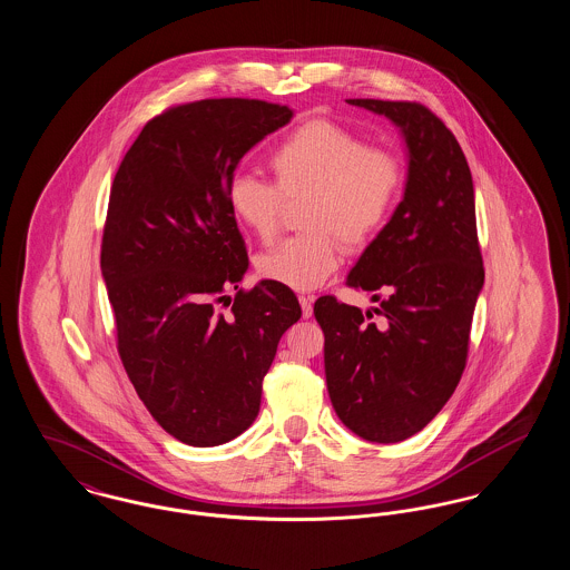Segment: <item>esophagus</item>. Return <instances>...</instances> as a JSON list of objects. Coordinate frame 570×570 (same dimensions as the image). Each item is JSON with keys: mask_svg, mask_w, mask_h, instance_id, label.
<instances>
[{"mask_svg": "<svg viewBox=\"0 0 570 570\" xmlns=\"http://www.w3.org/2000/svg\"><path fill=\"white\" fill-rule=\"evenodd\" d=\"M303 318H309L314 314V295H298Z\"/></svg>", "mask_w": 570, "mask_h": 570, "instance_id": "1", "label": "esophagus"}]
</instances>
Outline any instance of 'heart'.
<instances>
[{
	"instance_id": "b5f03b06",
	"label": "heart",
	"mask_w": 570,
	"mask_h": 570,
	"mask_svg": "<svg viewBox=\"0 0 570 570\" xmlns=\"http://www.w3.org/2000/svg\"><path fill=\"white\" fill-rule=\"evenodd\" d=\"M273 181L237 175L228 186V207L258 242L269 244L282 226L284 200L309 196L305 226L258 258V273L293 291L318 288L342 263V242L370 244L386 226L402 191L400 160L353 130L312 119L295 128L269 156Z\"/></svg>"
}]
</instances>
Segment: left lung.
Masks as SVG:
<instances>
[{
  "label": "left lung",
  "mask_w": 570,
  "mask_h": 570,
  "mask_svg": "<svg viewBox=\"0 0 570 570\" xmlns=\"http://www.w3.org/2000/svg\"><path fill=\"white\" fill-rule=\"evenodd\" d=\"M384 115L406 145L402 203L363 249L346 282L374 293L379 326L321 297L326 389L340 421L363 440L391 444L421 432L460 382L485 272L476 237L474 186L458 138L416 102L356 98ZM384 292L380 299L377 293Z\"/></svg>",
  "instance_id": "left-lung-1"
}]
</instances>
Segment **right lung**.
Returning a JSON list of instances; mask_svg holds the SVG:
<instances>
[{
  "mask_svg": "<svg viewBox=\"0 0 570 570\" xmlns=\"http://www.w3.org/2000/svg\"><path fill=\"white\" fill-rule=\"evenodd\" d=\"M291 119L288 107L245 98L168 109L140 130L110 188L100 267L117 351L158 425L190 446L254 423L279 337L301 318L288 286L239 291L249 261L228 207L237 164Z\"/></svg>",
  "mask_w": 570,
  "mask_h": 570,
  "instance_id": "add662e5",
  "label": "right lung"
}]
</instances>
